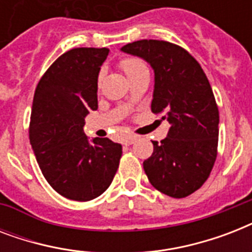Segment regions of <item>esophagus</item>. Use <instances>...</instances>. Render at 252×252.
I'll return each instance as SVG.
<instances>
[{"label":"esophagus","mask_w":252,"mask_h":252,"mask_svg":"<svg viewBox=\"0 0 252 252\" xmlns=\"http://www.w3.org/2000/svg\"><path fill=\"white\" fill-rule=\"evenodd\" d=\"M136 140H137V137H134V136H129V137H126V140L123 141V144H124V145H126V146H129V145H132V144H133Z\"/></svg>","instance_id":"esophagus-1"}]
</instances>
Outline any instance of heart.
Returning a JSON list of instances; mask_svg holds the SVG:
<instances>
[{"label":"heart","mask_w":252,"mask_h":252,"mask_svg":"<svg viewBox=\"0 0 252 252\" xmlns=\"http://www.w3.org/2000/svg\"><path fill=\"white\" fill-rule=\"evenodd\" d=\"M122 65V68L124 69V72L126 73V76L130 74V73L136 72V70H140L142 68H146L144 63L141 60H138V59H133V57H126L124 60L120 63Z\"/></svg>","instance_id":"heart-1"}]
</instances>
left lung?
Instances as JSON below:
<instances>
[{
    "label": "left lung",
    "instance_id": "left-lung-1",
    "mask_svg": "<svg viewBox=\"0 0 252 252\" xmlns=\"http://www.w3.org/2000/svg\"><path fill=\"white\" fill-rule=\"evenodd\" d=\"M122 52L146 61L154 72L152 111L165 112L170 129L144 161L150 184L167 196L182 199L208 179L217 157L219 108L200 64L179 45L138 40Z\"/></svg>",
    "mask_w": 252,
    "mask_h": 252
}]
</instances>
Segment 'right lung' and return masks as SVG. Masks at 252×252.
I'll use <instances>...</instances> for the list:
<instances>
[{"instance_id":"obj_1","label":"right lung","mask_w":252,"mask_h":252,"mask_svg":"<svg viewBox=\"0 0 252 252\" xmlns=\"http://www.w3.org/2000/svg\"><path fill=\"white\" fill-rule=\"evenodd\" d=\"M108 48H74L41 77L33 95L30 142L43 175L61 196L89 201L110 187L122 145L89 138L85 118L98 108V76Z\"/></svg>"}]
</instances>
